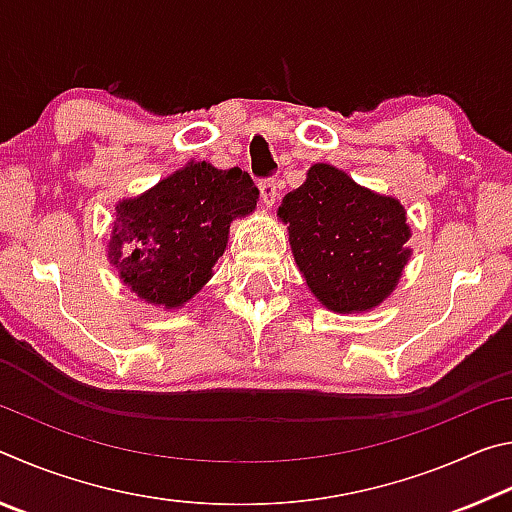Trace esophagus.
<instances>
[{"label": "esophagus", "instance_id": "obj_1", "mask_svg": "<svg viewBox=\"0 0 512 512\" xmlns=\"http://www.w3.org/2000/svg\"><path fill=\"white\" fill-rule=\"evenodd\" d=\"M259 196H262V203L266 207H273L275 201H277V180L275 178H268V180H262L259 183Z\"/></svg>", "mask_w": 512, "mask_h": 512}]
</instances>
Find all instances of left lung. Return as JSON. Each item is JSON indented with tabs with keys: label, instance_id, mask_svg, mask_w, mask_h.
Listing matches in <instances>:
<instances>
[{
	"label": "left lung",
	"instance_id": "obj_1",
	"mask_svg": "<svg viewBox=\"0 0 512 512\" xmlns=\"http://www.w3.org/2000/svg\"><path fill=\"white\" fill-rule=\"evenodd\" d=\"M277 216L287 225L309 291L334 314L379 307L413 253L404 205L325 162L309 167L305 183L282 198Z\"/></svg>",
	"mask_w": 512,
	"mask_h": 512
}]
</instances>
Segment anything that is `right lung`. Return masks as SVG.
I'll return each mask as SVG.
<instances>
[{
    "label": "right lung",
    "mask_w": 512,
    "mask_h": 512,
    "mask_svg": "<svg viewBox=\"0 0 512 512\" xmlns=\"http://www.w3.org/2000/svg\"><path fill=\"white\" fill-rule=\"evenodd\" d=\"M259 192L239 167L187 162L115 205L108 259L124 287L153 307L180 309L214 275L230 223L255 212Z\"/></svg>",
    "instance_id": "1"
}]
</instances>
